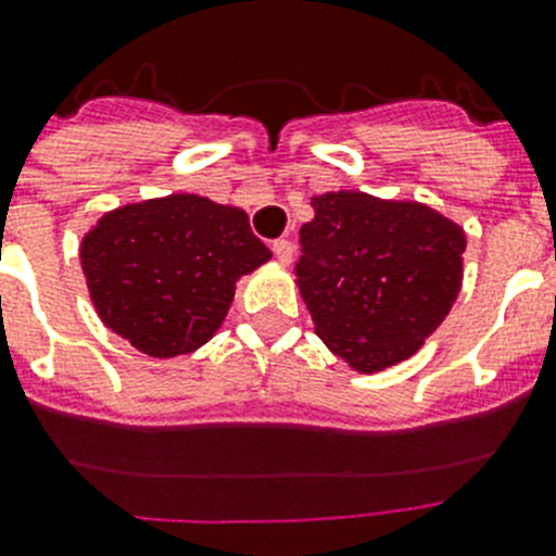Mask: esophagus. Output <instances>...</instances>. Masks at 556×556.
Listing matches in <instances>:
<instances>
[{
	"label": "esophagus",
	"instance_id": "obj_1",
	"mask_svg": "<svg viewBox=\"0 0 556 556\" xmlns=\"http://www.w3.org/2000/svg\"><path fill=\"white\" fill-rule=\"evenodd\" d=\"M273 253H275V258L283 264V267H289V264H292V258H294V244L289 242V239H275Z\"/></svg>",
	"mask_w": 556,
	"mask_h": 556
}]
</instances>
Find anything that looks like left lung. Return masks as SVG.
Wrapping results in <instances>:
<instances>
[{"label": "left lung", "instance_id": "1", "mask_svg": "<svg viewBox=\"0 0 556 556\" xmlns=\"http://www.w3.org/2000/svg\"><path fill=\"white\" fill-rule=\"evenodd\" d=\"M301 228V298L314 333L353 372L415 356L462 289L465 228L417 200L339 189Z\"/></svg>", "mask_w": 556, "mask_h": 556}]
</instances>
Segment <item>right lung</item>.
<instances>
[{
	"instance_id": "obj_1",
	"label": "right lung",
	"mask_w": 556,
	"mask_h": 556,
	"mask_svg": "<svg viewBox=\"0 0 556 556\" xmlns=\"http://www.w3.org/2000/svg\"><path fill=\"white\" fill-rule=\"evenodd\" d=\"M269 258L248 211L191 191L105 211L80 242L97 317L152 358L203 348L223 328L239 278Z\"/></svg>"
}]
</instances>
